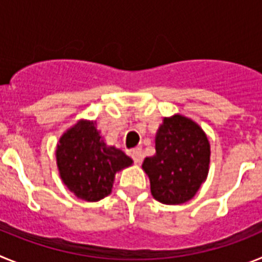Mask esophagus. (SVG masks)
<instances>
[{"label": "esophagus", "mask_w": 262, "mask_h": 262, "mask_svg": "<svg viewBox=\"0 0 262 262\" xmlns=\"http://www.w3.org/2000/svg\"><path fill=\"white\" fill-rule=\"evenodd\" d=\"M133 160L135 161L136 164H140L143 160V152H142V148H134L133 151L129 152Z\"/></svg>", "instance_id": "1"}]
</instances>
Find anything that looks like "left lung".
Wrapping results in <instances>:
<instances>
[{"instance_id": "left-lung-1", "label": "left lung", "mask_w": 262, "mask_h": 262, "mask_svg": "<svg viewBox=\"0 0 262 262\" xmlns=\"http://www.w3.org/2000/svg\"><path fill=\"white\" fill-rule=\"evenodd\" d=\"M155 143L156 155L145 157L142 165L154 198L165 205L190 201L209 173L210 143L206 134L195 122L177 114L164 118Z\"/></svg>"}]
</instances>
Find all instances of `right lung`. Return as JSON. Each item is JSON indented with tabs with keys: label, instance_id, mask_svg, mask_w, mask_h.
Listing matches in <instances>:
<instances>
[{
	"label": "right lung",
	"instance_id": "1",
	"mask_svg": "<svg viewBox=\"0 0 262 262\" xmlns=\"http://www.w3.org/2000/svg\"><path fill=\"white\" fill-rule=\"evenodd\" d=\"M94 120H80L62 134L56 148L60 177L80 200L97 202L111 193L119 170L133 164L131 157L108 147Z\"/></svg>",
	"mask_w": 262,
	"mask_h": 262
}]
</instances>
